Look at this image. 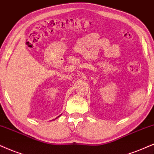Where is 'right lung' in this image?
Wrapping results in <instances>:
<instances>
[{
  "instance_id": "1",
  "label": "right lung",
  "mask_w": 154,
  "mask_h": 154,
  "mask_svg": "<svg viewBox=\"0 0 154 154\" xmlns=\"http://www.w3.org/2000/svg\"><path fill=\"white\" fill-rule=\"evenodd\" d=\"M60 115H61V114H60ZM59 116H57V118H55V119H57L58 117H59Z\"/></svg>"
}]
</instances>
